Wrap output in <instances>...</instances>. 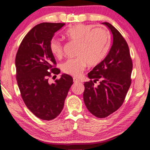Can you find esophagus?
<instances>
[{
  "instance_id": "obj_1",
  "label": "esophagus",
  "mask_w": 150,
  "mask_h": 150,
  "mask_svg": "<svg viewBox=\"0 0 150 150\" xmlns=\"http://www.w3.org/2000/svg\"><path fill=\"white\" fill-rule=\"evenodd\" d=\"M73 82H74V83H78V82H80V81L79 79H78V78H73Z\"/></svg>"
}]
</instances>
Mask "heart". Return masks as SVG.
<instances>
[{"mask_svg":"<svg viewBox=\"0 0 150 150\" xmlns=\"http://www.w3.org/2000/svg\"><path fill=\"white\" fill-rule=\"evenodd\" d=\"M64 35L68 40L78 43L75 59H70L62 65L64 73L73 76H78L86 67L101 63L108 52L110 39L105 29L94 28L91 24H78L66 31ZM63 44L59 39L52 38L49 43L51 53L56 57L63 54Z\"/></svg>","mask_w":150,"mask_h":150,"instance_id":"heart-1","label":"heart"}]
</instances>
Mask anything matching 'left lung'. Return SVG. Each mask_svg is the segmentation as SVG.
Listing matches in <instances>:
<instances>
[{
    "label": "left lung",
    "mask_w": 150,
    "mask_h": 150,
    "mask_svg": "<svg viewBox=\"0 0 150 150\" xmlns=\"http://www.w3.org/2000/svg\"><path fill=\"white\" fill-rule=\"evenodd\" d=\"M107 25L112 34V43L107 57L88 73L90 82L84 83L83 101L91 114L108 117L122 105L131 84L132 61L127 41L114 26ZM100 81L95 87L94 83Z\"/></svg>",
    "instance_id": "left-lung-1"
}]
</instances>
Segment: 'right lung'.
<instances>
[{
	"mask_svg": "<svg viewBox=\"0 0 150 150\" xmlns=\"http://www.w3.org/2000/svg\"><path fill=\"white\" fill-rule=\"evenodd\" d=\"M64 23H39L33 27L21 42L16 56V80L25 105L39 119L51 120L63 109L65 99L73 78L62 74L54 83L49 78L59 74L60 70L49 49V43L55 32ZM50 70V71H48Z\"/></svg>",
	"mask_w": 150,
	"mask_h": 150,
	"instance_id": "right-lung-1",
	"label": "right lung"
}]
</instances>
